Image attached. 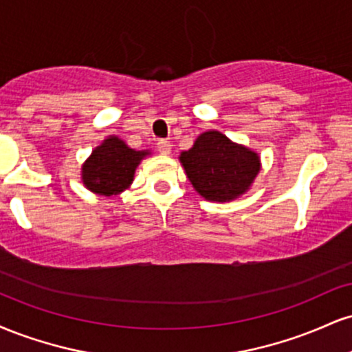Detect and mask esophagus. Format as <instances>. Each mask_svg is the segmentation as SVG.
<instances>
[{"label": "esophagus", "mask_w": 352, "mask_h": 352, "mask_svg": "<svg viewBox=\"0 0 352 352\" xmlns=\"http://www.w3.org/2000/svg\"><path fill=\"white\" fill-rule=\"evenodd\" d=\"M157 148H159V152L162 153V155H170L172 152V145L168 140H159V142H157Z\"/></svg>", "instance_id": "obj_1"}]
</instances>
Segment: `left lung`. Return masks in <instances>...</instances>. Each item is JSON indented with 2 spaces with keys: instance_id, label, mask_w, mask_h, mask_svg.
<instances>
[{
  "instance_id": "8db88e82",
  "label": "left lung",
  "mask_w": 352,
  "mask_h": 352,
  "mask_svg": "<svg viewBox=\"0 0 352 352\" xmlns=\"http://www.w3.org/2000/svg\"><path fill=\"white\" fill-rule=\"evenodd\" d=\"M193 188L210 201H230L243 195L260 172V157L218 131L204 132L192 148L180 153Z\"/></svg>"
}]
</instances>
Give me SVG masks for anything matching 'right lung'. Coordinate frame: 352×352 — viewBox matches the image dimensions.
<instances>
[{"mask_svg":"<svg viewBox=\"0 0 352 352\" xmlns=\"http://www.w3.org/2000/svg\"><path fill=\"white\" fill-rule=\"evenodd\" d=\"M145 155L147 151H134L119 137H107L82 164V184L98 195H119L131 187L135 168Z\"/></svg>","mask_w":352,"mask_h":352,"instance_id":"1","label":"right lung"}]
</instances>
